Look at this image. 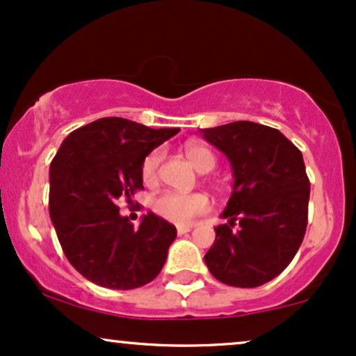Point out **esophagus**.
I'll return each instance as SVG.
<instances>
[{
	"label": "esophagus",
	"instance_id": "esophagus-1",
	"mask_svg": "<svg viewBox=\"0 0 356 356\" xmlns=\"http://www.w3.org/2000/svg\"><path fill=\"white\" fill-rule=\"evenodd\" d=\"M191 227L193 226H190V225H179V226H177V231H178V234H185V232L191 231Z\"/></svg>",
	"mask_w": 356,
	"mask_h": 356
}]
</instances>
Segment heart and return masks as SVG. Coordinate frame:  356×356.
<instances>
[{"label":"heart","instance_id":"obj_1","mask_svg":"<svg viewBox=\"0 0 356 356\" xmlns=\"http://www.w3.org/2000/svg\"><path fill=\"white\" fill-rule=\"evenodd\" d=\"M185 155L188 161L200 173H208L216 166V156L209 148L198 143H186ZM161 161V152L153 150L145 156L142 163V178L147 185H153L158 177V166ZM152 209L158 216L175 225H190L196 216H201L209 209V201L201 193L181 195V193L165 191L152 201Z\"/></svg>","mask_w":356,"mask_h":356}]
</instances>
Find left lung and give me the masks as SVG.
<instances>
[{
    "label": "left lung",
    "mask_w": 356,
    "mask_h": 356,
    "mask_svg": "<svg viewBox=\"0 0 356 356\" xmlns=\"http://www.w3.org/2000/svg\"><path fill=\"white\" fill-rule=\"evenodd\" d=\"M200 131L225 153L234 177L221 214L227 225L214 227L204 262L219 282L259 287L291 264L304 241L310 196L304 158L277 129L254 122Z\"/></svg>",
    "instance_id": "1"
}]
</instances>
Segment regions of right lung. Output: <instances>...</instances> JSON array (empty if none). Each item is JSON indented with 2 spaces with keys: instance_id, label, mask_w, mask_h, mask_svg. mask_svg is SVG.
I'll use <instances>...</instances> for the list:
<instances>
[{
  "instance_id": "obj_1",
  "label": "right lung",
  "mask_w": 356,
  "mask_h": 356,
  "mask_svg": "<svg viewBox=\"0 0 356 356\" xmlns=\"http://www.w3.org/2000/svg\"><path fill=\"white\" fill-rule=\"evenodd\" d=\"M179 129H150L122 117L69 134L49 168V214L74 269L100 287L129 291L152 282L177 227L153 213L135 227L118 201L143 188L142 163Z\"/></svg>"
}]
</instances>
